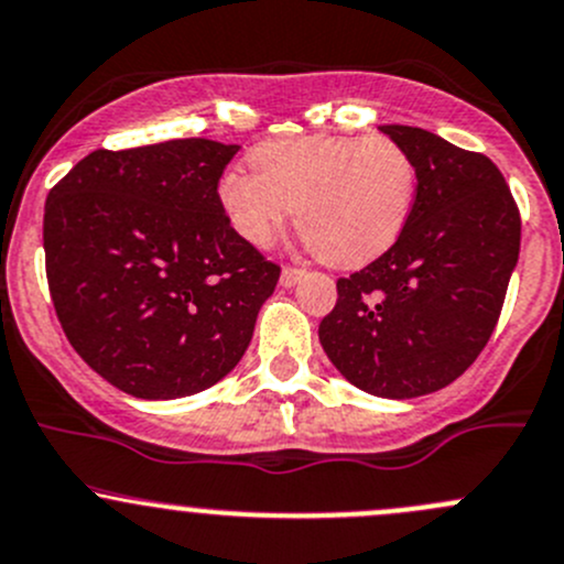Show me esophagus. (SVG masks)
I'll list each match as a JSON object with an SVG mask.
<instances>
[{
	"mask_svg": "<svg viewBox=\"0 0 564 564\" xmlns=\"http://www.w3.org/2000/svg\"><path fill=\"white\" fill-rule=\"evenodd\" d=\"M301 276H304V269H295V265H284V269H282V284H284V288H293V284L299 282Z\"/></svg>",
	"mask_w": 564,
	"mask_h": 564,
	"instance_id": "1",
	"label": "esophagus"
}]
</instances>
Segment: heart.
<instances>
[{"label":"heart","mask_w":564,"mask_h":564,"mask_svg":"<svg viewBox=\"0 0 564 564\" xmlns=\"http://www.w3.org/2000/svg\"><path fill=\"white\" fill-rule=\"evenodd\" d=\"M258 171H230L219 200L241 239L265 247L295 225L325 263L356 269L399 241L417 195L412 156L386 135H299L263 143Z\"/></svg>","instance_id":"obj_1"}]
</instances>
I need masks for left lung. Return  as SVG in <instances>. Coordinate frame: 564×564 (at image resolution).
I'll use <instances>...</instances> for the list:
<instances>
[{
	"mask_svg": "<svg viewBox=\"0 0 564 564\" xmlns=\"http://www.w3.org/2000/svg\"><path fill=\"white\" fill-rule=\"evenodd\" d=\"M417 171L412 217L388 252L336 280L321 345L361 391L412 399L451 386L495 334L521 214L495 162L421 127H380Z\"/></svg>",
	"mask_w": 564,
	"mask_h": 564,
	"instance_id": "8db88e82",
	"label": "left lung"
}]
</instances>
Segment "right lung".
<instances>
[{
  "label": "right lung",
  "mask_w": 564,
  "mask_h": 564,
  "mask_svg": "<svg viewBox=\"0 0 564 564\" xmlns=\"http://www.w3.org/2000/svg\"><path fill=\"white\" fill-rule=\"evenodd\" d=\"M241 147L97 149L45 200V276L69 345L110 386L178 399L223 380L280 265L241 239L219 178Z\"/></svg>",
  "instance_id": "obj_1"
}]
</instances>
